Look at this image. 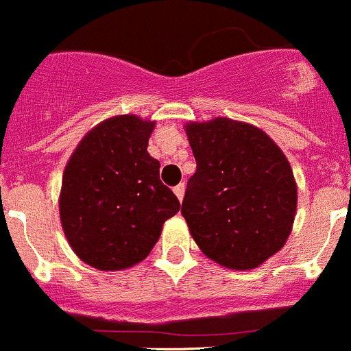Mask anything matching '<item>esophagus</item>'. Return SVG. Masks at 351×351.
<instances>
[{"label": "esophagus", "mask_w": 351, "mask_h": 351, "mask_svg": "<svg viewBox=\"0 0 351 351\" xmlns=\"http://www.w3.org/2000/svg\"><path fill=\"white\" fill-rule=\"evenodd\" d=\"M173 192H175L176 197H178L180 201H182L183 195H185V183H178V185H176V187L173 189Z\"/></svg>", "instance_id": "34e87169"}]
</instances>
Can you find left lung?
Masks as SVG:
<instances>
[{
    "mask_svg": "<svg viewBox=\"0 0 351 351\" xmlns=\"http://www.w3.org/2000/svg\"><path fill=\"white\" fill-rule=\"evenodd\" d=\"M185 131L197 164L182 203L192 238L230 269L261 266L282 250L295 217L289 160L250 124L219 117Z\"/></svg>",
    "mask_w": 351,
    "mask_h": 351,
    "instance_id": "1",
    "label": "left lung"
}]
</instances>
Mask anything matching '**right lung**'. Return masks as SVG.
I'll return each instance as SVG.
<instances>
[{"instance_id":"add662e5","label":"right lung","mask_w":351,"mask_h":351,"mask_svg":"<svg viewBox=\"0 0 351 351\" xmlns=\"http://www.w3.org/2000/svg\"><path fill=\"white\" fill-rule=\"evenodd\" d=\"M154 122L134 115L101 122L80 141L62 176L61 222L75 254L101 271L143 261L180 201L147 152Z\"/></svg>"}]
</instances>
